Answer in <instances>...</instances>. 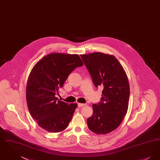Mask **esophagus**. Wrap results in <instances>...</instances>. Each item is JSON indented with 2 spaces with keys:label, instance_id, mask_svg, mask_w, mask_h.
<instances>
[{
  "label": "esophagus",
  "instance_id": "34e87169",
  "mask_svg": "<svg viewBox=\"0 0 160 160\" xmlns=\"http://www.w3.org/2000/svg\"><path fill=\"white\" fill-rule=\"evenodd\" d=\"M84 106H86L85 104H82V103H78V107L79 108L82 107Z\"/></svg>",
  "mask_w": 160,
  "mask_h": 160
}]
</instances>
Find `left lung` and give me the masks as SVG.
Wrapping results in <instances>:
<instances>
[{"label": "left lung", "instance_id": "left-lung-1", "mask_svg": "<svg viewBox=\"0 0 160 160\" xmlns=\"http://www.w3.org/2000/svg\"><path fill=\"white\" fill-rule=\"evenodd\" d=\"M95 87L103 88L101 101L93 104L87 120L89 129L106 134L121 123L128 108L129 84L127 74L113 55L100 52L80 55Z\"/></svg>", "mask_w": 160, "mask_h": 160}]
</instances>
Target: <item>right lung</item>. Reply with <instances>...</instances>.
Returning <instances> with one entry per match:
<instances>
[{"label": "right lung", "mask_w": 160, "mask_h": 160, "mask_svg": "<svg viewBox=\"0 0 160 160\" xmlns=\"http://www.w3.org/2000/svg\"><path fill=\"white\" fill-rule=\"evenodd\" d=\"M83 62L78 54L54 53L38 61L31 70L26 86V101L38 125L51 132L66 129L77 104L67 103L55 97L71 72Z\"/></svg>", "instance_id": "1"}]
</instances>
